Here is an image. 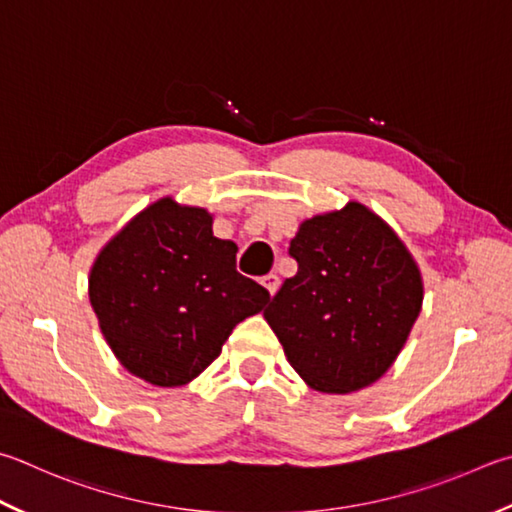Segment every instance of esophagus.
Instances as JSON below:
<instances>
[{
	"instance_id": "1",
	"label": "esophagus",
	"mask_w": 512,
	"mask_h": 512,
	"mask_svg": "<svg viewBox=\"0 0 512 512\" xmlns=\"http://www.w3.org/2000/svg\"><path fill=\"white\" fill-rule=\"evenodd\" d=\"M262 284L268 293H271V297L277 293V288H280V277H277L275 273H268L262 277Z\"/></svg>"
}]
</instances>
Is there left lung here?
<instances>
[{"label": "left lung", "instance_id": "left-lung-1", "mask_svg": "<svg viewBox=\"0 0 512 512\" xmlns=\"http://www.w3.org/2000/svg\"><path fill=\"white\" fill-rule=\"evenodd\" d=\"M297 273L264 311L291 367L318 392L347 394L392 367L421 313L423 282L403 241L360 203L304 221Z\"/></svg>", "mask_w": 512, "mask_h": 512}]
</instances>
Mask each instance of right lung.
<instances>
[{
  "instance_id": "add662e5",
  "label": "right lung",
  "mask_w": 512,
  "mask_h": 512,
  "mask_svg": "<svg viewBox=\"0 0 512 512\" xmlns=\"http://www.w3.org/2000/svg\"><path fill=\"white\" fill-rule=\"evenodd\" d=\"M237 246L212 235L203 208L161 199L102 248L89 300L127 371L159 387L190 383L248 315L271 300L237 273Z\"/></svg>"
}]
</instances>
